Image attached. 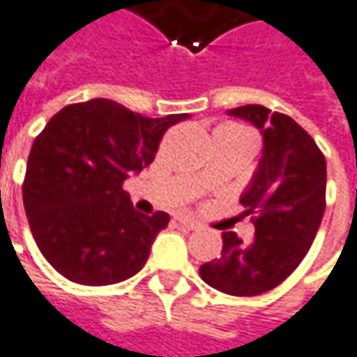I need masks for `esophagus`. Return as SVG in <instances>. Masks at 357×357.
<instances>
[{
  "instance_id": "1",
  "label": "esophagus",
  "mask_w": 357,
  "mask_h": 357,
  "mask_svg": "<svg viewBox=\"0 0 357 357\" xmlns=\"http://www.w3.org/2000/svg\"><path fill=\"white\" fill-rule=\"evenodd\" d=\"M176 220H178V224L181 225V227H185V229H197V227H199V224H197L195 220H192V218H188V215H179Z\"/></svg>"
}]
</instances>
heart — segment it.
<instances>
[{"mask_svg":"<svg viewBox=\"0 0 357 357\" xmlns=\"http://www.w3.org/2000/svg\"><path fill=\"white\" fill-rule=\"evenodd\" d=\"M220 130H238V132H241L240 128H236V126H224V128H220Z\"/></svg>","mask_w":357,"mask_h":357,"instance_id":"b5f03b06","label":"heart"}]
</instances>
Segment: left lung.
I'll return each mask as SVG.
<instances>
[{"mask_svg": "<svg viewBox=\"0 0 357 357\" xmlns=\"http://www.w3.org/2000/svg\"><path fill=\"white\" fill-rule=\"evenodd\" d=\"M254 123L264 153L240 197L256 236L243 243L224 231L222 256L199 268L208 286L229 296H259L280 286L300 266L326 211V158L300 123L264 105L227 109Z\"/></svg>", "mask_w": 357, "mask_h": 357, "instance_id": "8db88e82", "label": "left lung"}]
</instances>
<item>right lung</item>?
Returning <instances> with one entry per match:
<instances>
[{
  "label": "right lung",
  "mask_w": 357,
  "mask_h": 357,
  "mask_svg": "<svg viewBox=\"0 0 357 357\" xmlns=\"http://www.w3.org/2000/svg\"><path fill=\"white\" fill-rule=\"evenodd\" d=\"M188 117L153 119L96 98L47 121L27 158L24 206L39 252L63 278L109 286L144 268L169 215L135 211L121 185L153 162L165 130Z\"/></svg>",
  "instance_id": "add662e5"
}]
</instances>
